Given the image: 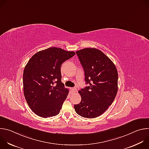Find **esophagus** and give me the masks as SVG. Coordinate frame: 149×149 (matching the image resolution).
<instances>
[{
	"mask_svg": "<svg viewBox=\"0 0 149 149\" xmlns=\"http://www.w3.org/2000/svg\"><path fill=\"white\" fill-rule=\"evenodd\" d=\"M76 91H77V89H76L75 88H71V93H72V94L75 93L76 92Z\"/></svg>",
	"mask_w": 149,
	"mask_h": 149,
	"instance_id": "34e87169",
	"label": "esophagus"
}]
</instances>
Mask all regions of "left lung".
Listing matches in <instances>:
<instances>
[{
  "label": "left lung",
  "instance_id": "1",
  "mask_svg": "<svg viewBox=\"0 0 149 149\" xmlns=\"http://www.w3.org/2000/svg\"><path fill=\"white\" fill-rule=\"evenodd\" d=\"M88 86L79 91V104H75L81 117L95 118L107 110L118 91V72L114 63L98 49L87 48L76 51Z\"/></svg>",
  "mask_w": 149,
  "mask_h": 149
}]
</instances>
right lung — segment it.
<instances>
[{
	"mask_svg": "<svg viewBox=\"0 0 149 149\" xmlns=\"http://www.w3.org/2000/svg\"><path fill=\"white\" fill-rule=\"evenodd\" d=\"M75 53L51 47L38 52L26 65L23 75L24 93L32 111L48 118L58 115L68 94L61 82V66Z\"/></svg>",
	"mask_w": 149,
	"mask_h": 149,
	"instance_id": "1",
	"label": "right lung"
}]
</instances>
